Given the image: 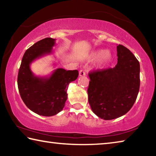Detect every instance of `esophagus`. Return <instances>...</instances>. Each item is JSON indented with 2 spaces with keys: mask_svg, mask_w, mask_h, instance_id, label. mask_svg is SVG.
<instances>
[{
  "mask_svg": "<svg viewBox=\"0 0 156 156\" xmlns=\"http://www.w3.org/2000/svg\"><path fill=\"white\" fill-rule=\"evenodd\" d=\"M79 76H85L86 73L84 70L82 69V70L80 71V72H79Z\"/></svg>",
  "mask_w": 156,
  "mask_h": 156,
  "instance_id": "obj_1",
  "label": "esophagus"
}]
</instances>
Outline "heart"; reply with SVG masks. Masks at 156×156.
<instances>
[{"label": "heart", "instance_id": "1", "mask_svg": "<svg viewBox=\"0 0 156 156\" xmlns=\"http://www.w3.org/2000/svg\"><path fill=\"white\" fill-rule=\"evenodd\" d=\"M91 60H97V66L98 68L106 67L112 60V54L109 50L100 49L92 53Z\"/></svg>", "mask_w": 156, "mask_h": 156}]
</instances>
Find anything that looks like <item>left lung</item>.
Returning a JSON list of instances; mask_svg holds the SVG:
<instances>
[{
  "label": "left lung",
  "mask_w": 156,
  "mask_h": 156,
  "mask_svg": "<svg viewBox=\"0 0 156 156\" xmlns=\"http://www.w3.org/2000/svg\"><path fill=\"white\" fill-rule=\"evenodd\" d=\"M117 56L115 67L89 73V103L95 114L106 120L126 114L136 102L140 89L138 60L122 44L117 46Z\"/></svg>",
  "instance_id": "left-lung-1"
}]
</instances>
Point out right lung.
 Returning <instances> with one entry per match:
<instances>
[{
  "mask_svg": "<svg viewBox=\"0 0 156 156\" xmlns=\"http://www.w3.org/2000/svg\"><path fill=\"white\" fill-rule=\"evenodd\" d=\"M56 39L46 38L26 50L18 75L21 98L33 112L43 116L56 115L62 110L67 98V88L76 80L78 70L55 69L49 77H39L31 72L30 65L36 59L51 54Z\"/></svg>",
  "mask_w": 156,
  "mask_h": 156,
  "instance_id": "obj_1",
  "label": "right lung"
}]
</instances>
